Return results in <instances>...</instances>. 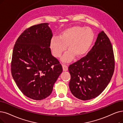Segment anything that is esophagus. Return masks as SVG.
I'll return each instance as SVG.
<instances>
[{
    "instance_id": "obj_1",
    "label": "esophagus",
    "mask_w": 123,
    "mask_h": 123,
    "mask_svg": "<svg viewBox=\"0 0 123 123\" xmlns=\"http://www.w3.org/2000/svg\"><path fill=\"white\" fill-rule=\"evenodd\" d=\"M62 68H63V71H67L68 70V67L67 65H66L65 64H62Z\"/></svg>"
}]
</instances>
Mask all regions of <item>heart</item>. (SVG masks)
I'll use <instances>...</instances> for the list:
<instances>
[{"label": "heart", "mask_w": 123, "mask_h": 123, "mask_svg": "<svg viewBox=\"0 0 123 123\" xmlns=\"http://www.w3.org/2000/svg\"><path fill=\"white\" fill-rule=\"evenodd\" d=\"M94 40V34L91 29L74 26L61 31L57 37H53L50 42V48L56 57L61 56L66 50L68 51L62 57L63 62H70L75 56L80 57L88 52Z\"/></svg>", "instance_id": "1"}]
</instances>
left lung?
<instances>
[{"mask_svg": "<svg viewBox=\"0 0 123 123\" xmlns=\"http://www.w3.org/2000/svg\"><path fill=\"white\" fill-rule=\"evenodd\" d=\"M115 68V58L109 38L99 32L95 44L87 55L68 67L70 89L82 100L100 95L110 83Z\"/></svg>", "mask_w": 123, "mask_h": 123, "instance_id": "left-lung-1", "label": "left lung"}]
</instances>
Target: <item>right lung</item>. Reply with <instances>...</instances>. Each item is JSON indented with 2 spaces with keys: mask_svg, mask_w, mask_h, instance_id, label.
I'll return each mask as SVG.
<instances>
[{
  "mask_svg": "<svg viewBox=\"0 0 123 123\" xmlns=\"http://www.w3.org/2000/svg\"><path fill=\"white\" fill-rule=\"evenodd\" d=\"M48 23L34 25L24 31L14 44L11 63L13 80L23 94L34 100L45 99L62 72L51 55L52 37Z\"/></svg>",
  "mask_w": 123,
  "mask_h": 123,
  "instance_id": "add662e5",
  "label": "right lung"
}]
</instances>
